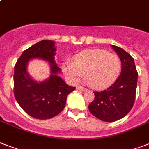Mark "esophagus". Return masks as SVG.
<instances>
[{"label": "esophagus", "mask_w": 149, "mask_h": 149, "mask_svg": "<svg viewBox=\"0 0 149 149\" xmlns=\"http://www.w3.org/2000/svg\"><path fill=\"white\" fill-rule=\"evenodd\" d=\"M77 90H79V91H87V89L85 88V87H84V86H77Z\"/></svg>", "instance_id": "obj_1"}]
</instances>
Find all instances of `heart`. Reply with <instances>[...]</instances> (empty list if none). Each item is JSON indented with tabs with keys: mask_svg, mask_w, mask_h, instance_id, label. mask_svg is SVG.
Wrapping results in <instances>:
<instances>
[{
	"mask_svg": "<svg viewBox=\"0 0 149 149\" xmlns=\"http://www.w3.org/2000/svg\"><path fill=\"white\" fill-rule=\"evenodd\" d=\"M63 72L72 83L86 74L88 84L94 88H103L113 84L121 70L119 56L106 50L87 49L77 53L73 62L68 60L63 65Z\"/></svg>",
	"mask_w": 149,
	"mask_h": 149,
	"instance_id": "heart-1",
	"label": "heart"
}]
</instances>
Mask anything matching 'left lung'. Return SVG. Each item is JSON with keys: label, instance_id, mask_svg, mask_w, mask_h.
<instances>
[{"label": "left lung", "instance_id": "8db88e82", "mask_svg": "<svg viewBox=\"0 0 149 149\" xmlns=\"http://www.w3.org/2000/svg\"><path fill=\"white\" fill-rule=\"evenodd\" d=\"M111 46L121 61V72L106 90L93 92L95 97L88 106L94 117L107 122L120 120L129 113L134 104L138 81L134 58L121 48Z\"/></svg>", "mask_w": 149, "mask_h": 149}]
</instances>
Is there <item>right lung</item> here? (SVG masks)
<instances>
[{
  "instance_id": "right-lung-1",
  "label": "right lung",
  "mask_w": 149,
  "mask_h": 149,
  "mask_svg": "<svg viewBox=\"0 0 149 149\" xmlns=\"http://www.w3.org/2000/svg\"><path fill=\"white\" fill-rule=\"evenodd\" d=\"M56 50L54 42L40 41L24 50L15 65V99L29 115L36 119L45 120L58 115L65 107L68 94L76 89L57 76L61 70L54 60ZM35 58L45 59L51 65V76L42 83L33 81L26 72V63Z\"/></svg>"
}]
</instances>
